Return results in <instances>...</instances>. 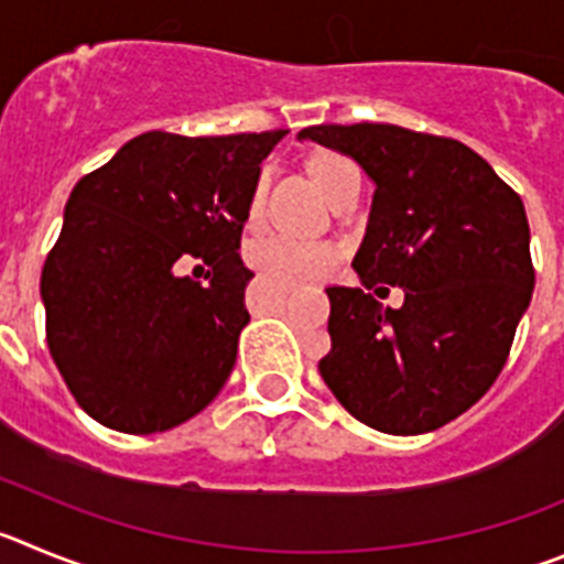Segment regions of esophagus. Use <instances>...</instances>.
Instances as JSON below:
<instances>
[{
  "mask_svg": "<svg viewBox=\"0 0 564 564\" xmlns=\"http://www.w3.org/2000/svg\"><path fill=\"white\" fill-rule=\"evenodd\" d=\"M275 289H278V292L289 294V292H294V283H283V281H275Z\"/></svg>",
  "mask_w": 564,
  "mask_h": 564,
  "instance_id": "34e87169",
  "label": "esophagus"
}]
</instances>
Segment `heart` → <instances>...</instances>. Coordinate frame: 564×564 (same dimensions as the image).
I'll return each instance as SVG.
<instances>
[{
  "mask_svg": "<svg viewBox=\"0 0 564 564\" xmlns=\"http://www.w3.org/2000/svg\"><path fill=\"white\" fill-rule=\"evenodd\" d=\"M351 171H357L354 162L339 154H319L312 160V176L319 191L326 194V199L334 194V187L343 182V176H348ZM261 194L263 180L258 182L256 194H252L250 221H256L258 213H261ZM247 261L258 272H263V275H272L278 281L301 283L332 272L334 263L339 261V250L332 241L303 238L294 236V232H258L247 245Z\"/></svg>",
  "mask_w": 564,
  "mask_h": 564,
  "instance_id": "1",
  "label": "heart"
}]
</instances>
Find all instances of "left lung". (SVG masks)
I'll list each match as a JSON object with an SVG mask.
<instances>
[{"mask_svg":"<svg viewBox=\"0 0 564 564\" xmlns=\"http://www.w3.org/2000/svg\"><path fill=\"white\" fill-rule=\"evenodd\" d=\"M373 180L368 230L354 258L362 286L405 289L382 310L364 289L328 286L332 351L319 377L354 419L421 435L478 402L509 359L534 292L520 196L469 145L390 123L308 126Z\"/></svg>","mask_w":564,"mask_h":564,"instance_id":"8db88e82","label":"left lung"}]
</instances>
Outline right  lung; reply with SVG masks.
I'll return each mask as SVG.
<instances>
[{
	"mask_svg": "<svg viewBox=\"0 0 564 564\" xmlns=\"http://www.w3.org/2000/svg\"><path fill=\"white\" fill-rule=\"evenodd\" d=\"M283 137L145 131L73 187L42 270L47 345L104 427L162 433L225 388L250 323L241 230ZM194 257L205 282L178 275Z\"/></svg>",
	"mask_w": 564,
	"mask_h": 564,
	"instance_id": "obj_1",
	"label": "right lung"
}]
</instances>
